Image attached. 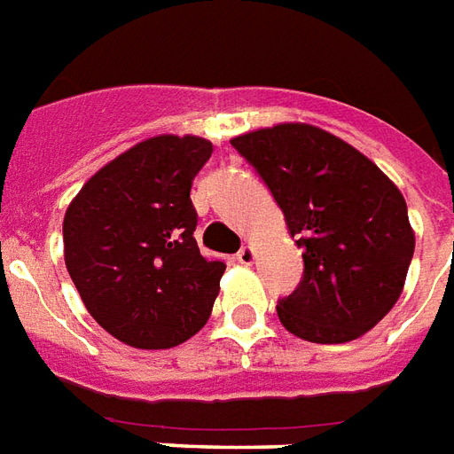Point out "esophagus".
I'll return each mask as SVG.
<instances>
[{"mask_svg": "<svg viewBox=\"0 0 454 454\" xmlns=\"http://www.w3.org/2000/svg\"><path fill=\"white\" fill-rule=\"evenodd\" d=\"M235 259H238L240 264L250 266L252 262H254V250H252L250 245H245V247H242V250L238 252V254H235Z\"/></svg>", "mask_w": 454, "mask_h": 454, "instance_id": "obj_1", "label": "esophagus"}]
</instances>
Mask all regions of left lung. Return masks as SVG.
Listing matches in <instances>:
<instances>
[{
  "label": "left lung",
  "mask_w": 454,
  "mask_h": 454,
  "mask_svg": "<svg viewBox=\"0 0 454 454\" xmlns=\"http://www.w3.org/2000/svg\"><path fill=\"white\" fill-rule=\"evenodd\" d=\"M281 207L302 250V281L278 319L309 342H348L397 302L414 254L403 192L340 137L281 123L231 140Z\"/></svg>",
  "instance_id": "8db88e82"
}]
</instances>
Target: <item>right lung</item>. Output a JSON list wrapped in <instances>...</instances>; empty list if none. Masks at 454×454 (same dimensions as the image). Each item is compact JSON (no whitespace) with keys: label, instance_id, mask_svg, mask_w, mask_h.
Wrapping results in <instances>:
<instances>
[{"label":"right lung","instance_id":"obj_1","mask_svg":"<svg viewBox=\"0 0 454 454\" xmlns=\"http://www.w3.org/2000/svg\"><path fill=\"white\" fill-rule=\"evenodd\" d=\"M212 143L159 135L90 178L64 216V259L92 319L126 345L166 350L207 324L226 264L195 240L190 188Z\"/></svg>","mask_w":454,"mask_h":454}]
</instances>
